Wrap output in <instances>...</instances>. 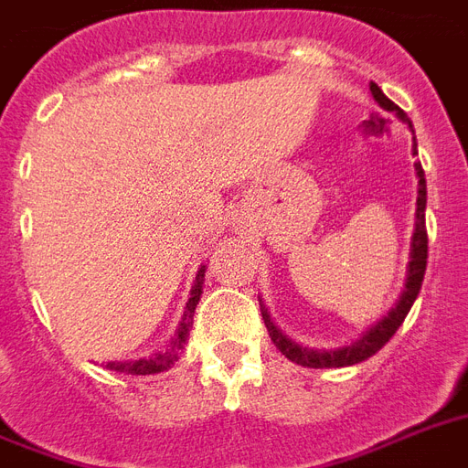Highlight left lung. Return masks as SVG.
Listing matches in <instances>:
<instances>
[{
    "label": "left lung",
    "instance_id": "8db88e82",
    "mask_svg": "<svg viewBox=\"0 0 468 468\" xmlns=\"http://www.w3.org/2000/svg\"><path fill=\"white\" fill-rule=\"evenodd\" d=\"M371 94L378 101V106H384L386 112H393L403 123H408V128L413 131V123L408 119L406 113L400 112L399 106L393 104L391 99L386 97L384 91L378 90V84H369ZM418 143L413 145V155H418ZM415 175H418V201H415V233L413 242H410V262H408V274H406V292L400 293L396 308H391V313L381 318L377 325L367 330V335H362L359 340L347 345V347L337 349H308L303 345H296L293 340H289L282 330H279L274 323H271L270 313L262 306V318L264 325L270 330L271 342L277 345L279 352L292 359V362L301 364V367H311V369H333V367H352V364H359L364 359H369L371 355H377L378 349L384 347L386 342L391 340L396 330L400 327V323L406 320L408 311L413 306V301L418 299L422 286V277H425V267H428V230H425V204H428V184H425V172H422L420 162H415Z\"/></svg>",
    "mask_w": 468,
    "mask_h": 468
}]
</instances>
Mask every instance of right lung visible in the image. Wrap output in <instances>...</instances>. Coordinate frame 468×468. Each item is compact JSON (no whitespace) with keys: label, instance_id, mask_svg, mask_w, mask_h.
Segmentation results:
<instances>
[{"label":"right lung","instance_id":"right-lung-1","mask_svg":"<svg viewBox=\"0 0 468 468\" xmlns=\"http://www.w3.org/2000/svg\"><path fill=\"white\" fill-rule=\"evenodd\" d=\"M206 267H201L197 274V282L191 286V299L186 303V311H184V318L179 323V330L175 333L172 342H169L167 352H157L153 356H143V359H135V362H109L106 369L113 371H126V374H133V377H148V374H160V371L169 369L175 364L176 355L182 352L184 345H186V337H189V327L194 323V311H197V303L201 301V293H204V274Z\"/></svg>","mask_w":468,"mask_h":468}]
</instances>
